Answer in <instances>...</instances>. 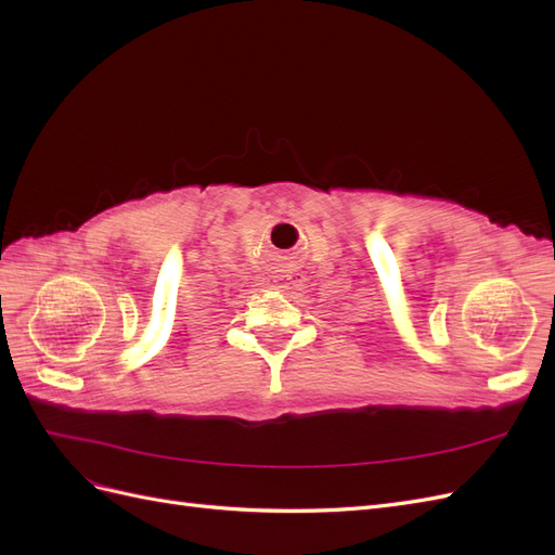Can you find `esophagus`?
<instances>
[{
  "instance_id": "esophagus-1",
  "label": "esophagus",
  "mask_w": 555,
  "mask_h": 555,
  "mask_svg": "<svg viewBox=\"0 0 555 555\" xmlns=\"http://www.w3.org/2000/svg\"><path fill=\"white\" fill-rule=\"evenodd\" d=\"M278 280H292V275H278Z\"/></svg>"
}]
</instances>
